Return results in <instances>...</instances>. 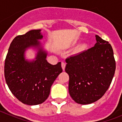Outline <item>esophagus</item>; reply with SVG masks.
Returning <instances> with one entry per match:
<instances>
[{"mask_svg":"<svg viewBox=\"0 0 122 122\" xmlns=\"http://www.w3.org/2000/svg\"><path fill=\"white\" fill-rule=\"evenodd\" d=\"M61 65H62V69H63V70L64 71L65 68V66H66V63H65V62H62V64H61Z\"/></svg>","mask_w":122,"mask_h":122,"instance_id":"obj_1","label":"esophagus"}]
</instances>
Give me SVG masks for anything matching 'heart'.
<instances>
[{
  "label": "heart",
  "mask_w": 122,
  "mask_h": 122,
  "mask_svg": "<svg viewBox=\"0 0 122 122\" xmlns=\"http://www.w3.org/2000/svg\"><path fill=\"white\" fill-rule=\"evenodd\" d=\"M86 48V45H85V44H82V45L80 46L81 49H85Z\"/></svg>",
  "instance_id": "1"
}]
</instances>
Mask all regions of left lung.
Returning a JSON list of instances; mask_svg holds the SVG:
<instances>
[{
	"label": "left lung",
	"mask_w": 122,
	"mask_h": 122,
	"mask_svg": "<svg viewBox=\"0 0 122 122\" xmlns=\"http://www.w3.org/2000/svg\"><path fill=\"white\" fill-rule=\"evenodd\" d=\"M93 48L66 59L69 93L76 103L88 104L101 98L111 83L116 62L111 45L96 35Z\"/></svg>",
	"instance_id": "obj_1"
}]
</instances>
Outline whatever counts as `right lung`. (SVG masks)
Returning <instances> with one entry per match:
<instances>
[{
  "mask_svg": "<svg viewBox=\"0 0 122 122\" xmlns=\"http://www.w3.org/2000/svg\"><path fill=\"white\" fill-rule=\"evenodd\" d=\"M43 38L40 29L16 36L5 59L4 73L8 88L18 100L27 105L43 103L62 72L61 62L51 65L46 60L48 51L40 41ZM29 49L36 52L34 59H26L25 52Z\"/></svg>",
  "mask_w": 122,
  "mask_h": 122,
  "instance_id": "right-lung-1",
  "label": "right lung"
}]
</instances>
